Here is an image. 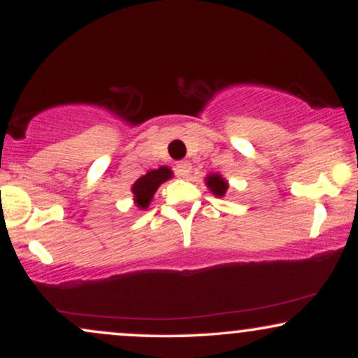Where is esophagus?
I'll use <instances>...</instances> for the list:
<instances>
[{
  "label": "esophagus",
  "mask_w": 358,
  "mask_h": 358,
  "mask_svg": "<svg viewBox=\"0 0 358 358\" xmlns=\"http://www.w3.org/2000/svg\"><path fill=\"white\" fill-rule=\"evenodd\" d=\"M176 175L180 176V178H187L188 175H190V170H192V165L188 162H180L178 165H176Z\"/></svg>",
  "instance_id": "obj_1"
}]
</instances>
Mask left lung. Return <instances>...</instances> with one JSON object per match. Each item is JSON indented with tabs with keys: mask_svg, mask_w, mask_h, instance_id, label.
<instances>
[{
	"mask_svg": "<svg viewBox=\"0 0 358 358\" xmlns=\"http://www.w3.org/2000/svg\"><path fill=\"white\" fill-rule=\"evenodd\" d=\"M205 185L215 196H224L229 188V182L220 173H210L205 176Z\"/></svg>",
	"mask_w": 358,
	"mask_h": 358,
	"instance_id": "left-lung-1",
	"label": "left lung"
}]
</instances>
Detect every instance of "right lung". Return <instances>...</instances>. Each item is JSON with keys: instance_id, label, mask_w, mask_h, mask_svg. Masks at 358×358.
<instances>
[{"instance_id": "1", "label": "right lung", "mask_w": 358, "mask_h": 358, "mask_svg": "<svg viewBox=\"0 0 358 358\" xmlns=\"http://www.w3.org/2000/svg\"><path fill=\"white\" fill-rule=\"evenodd\" d=\"M171 176H173V171L168 166H159L158 170H150L146 175L139 176L136 182L133 183V187H131V192H133L134 196V205H136L139 210H145V208L150 207L155 192L158 190L159 185L165 183Z\"/></svg>"}]
</instances>
